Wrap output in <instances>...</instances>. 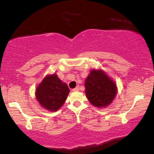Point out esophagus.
Returning a JSON list of instances; mask_svg holds the SVG:
<instances>
[{"mask_svg":"<svg viewBox=\"0 0 154 154\" xmlns=\"http://www.w3.org/2000/svg\"><path fill=\"white\" fill-rule=\"evenodd\" d=\"M79 86H77V87H75L74 89H73V91H79Z\"/></svg>","mask_w":154,"mask_h":154,"instance_id":"34e87169","label":"esophagus"}]
</instances>
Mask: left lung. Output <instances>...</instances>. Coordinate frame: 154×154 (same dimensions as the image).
<instances>
[{"label":"left lung","instance_id":"1","mask_svg":"<svg viewBox=\"0 0 154 154\" xmlns=\"http://www.w3.org/2000/svg\"><path fill=\"white\" fill-rule=\"evenodd\" d=\"M85 88L88 100L97 108L110 105L117 94L116 84L101 69L90 71L85 79Z\"/></svg>","mask_w":154,"mask_h":154}]
</instances>
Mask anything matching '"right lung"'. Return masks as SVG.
Instances as JSON below:
<instances>
[{"label": "right lung", "mask_w": 154, "mask_h": 154, "mask_svg": "<svg viewBox=\"0 0 154 154\" xmlns=\"http://www.w3.org/2000/svg\"><path fill=\"white\" fill-rule=\"evenodd\" d=\"M70 92L68 86L54 73L47 75L35 89V97L43 109L54 112L64 104Z\"/></svg>", "instance_id": "right-lung-1"}]
</instances>
